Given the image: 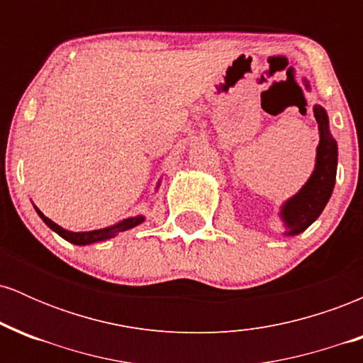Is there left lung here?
Instances as JSON below:
<instances>
[{"mask_svg":"<svg viewBox=\"0 0 363 363\" xmlns=\"http://www.w3.org/2000/svg\"><path fill=\"white\" fill-rule=\"evenodd\" d=\"M314 118L319 124L320 135L315 167L302 189L281 206L280 216L286 225V235L301 234L312 222H315L328 205L335 187L338 143L329 133L328 114L320 106H314Z\"/></svg>","mask_w":363,"mask_h":363,"instance_id":"8db88e82","label":"left lung"}]
</instances>
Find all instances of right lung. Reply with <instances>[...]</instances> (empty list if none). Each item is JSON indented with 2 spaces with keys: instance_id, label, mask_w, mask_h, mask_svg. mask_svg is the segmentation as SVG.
<instances>
[{
  "instance_id": "right-lung-1",
  "label": "right lung",
  "mask_w": 363,
  "mask_h": 363,
  "mask_svg": "<svg viewBox=\"0 0 363 363\" xmlns=\"http://www.w3.org/2000/svg\"><path fill=\"white\" fill-rule=\"evenodd\" d=\"M35 211H37V213H39L40 218L44 220V223L48 225V227L51 228V230L56 232L57 235H61L62 239L68 240V242L77 244V245H86V244H94V242H101V240L112 239V237L118 235L119 232L129 230V228L136 227V225H140L145 220L143 216H133V218H126V220H123V222L112 225V227L101 228V230L69 232V230H65V228L60 227V225H57V223H54L52 220L48 218V216H44V213L39 210V208H35Z\"/></svg>"
}]
</instances>
